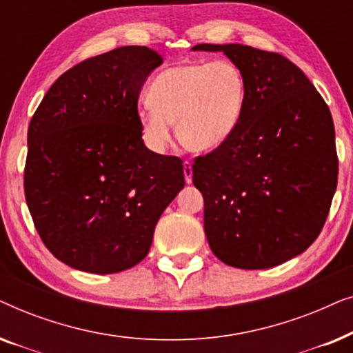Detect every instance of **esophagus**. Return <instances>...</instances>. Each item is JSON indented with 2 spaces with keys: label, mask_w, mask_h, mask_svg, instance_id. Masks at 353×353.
Listing matches in <instances>:
<instances>
[{
  "label": "esophagus",
  "mask_w": 353,
  "mask_h": 353,
  "mask_svg": "<svg viewBox=\"0 0 353 353\" xmlns=\"http://www.w3.org/2000/svg\"><path fill=\"white\" fill-rule=\"evenodd\" d=\"M183 173H185V181L188 183V185H191L192 183V165L190 161H185V163H183Z\"/></svg>",
  "instance_id": "34e87169"
}]
</instances>
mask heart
<instances>
[{
	"label": "heart",
	"mask_w": 353,
	"mask_h": 353,
	"mask_svg": "<svg viewBox=\"0 0 353 353\" xmlns=\"http://www.w3.org/2000/svg\"><path fill=\"white\" fill-rule=\"evenodd\" d=\"M149 104L138 122L146 146L165 152L176 137L191 152H210L233 137L243 115L245 79L226 59L173 65L162 70L148 90Z\"/></svg>",
	"instance_id": "b5f03b06"
}]
</instances>
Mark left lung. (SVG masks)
<instances>
[{"mask_svg": "<svg viewBox=\"0 0 353 353\" xmlns=\"http://www.w3.org/2000/svg\"><path fill=\"white\" fill-rule=\"evenodd\" d=\"M192 51H221L245 79L238 130L192 163L207 241L230 267H276L310 248L330 214L337 186L330 108L276 52L207 43Z\"/></svg>", "mask_w": 353, "mask_h": 353, "instance_id": "obj_1", "label": "left lung"}]
</instances>
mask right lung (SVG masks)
I'll list each match as a JSON object with an SVG mask.
<instances>
[{
  "label": "right lung",
  "instance_id": "add662e5",
  "mask_svg": "<svg viewBox=\"0 0 353 353\" xmlns=\"http://www.w3.org/2000/svg\"><path fill=\"white\" fill-rule=\"evenodd\" d=\"M162 57L122 46L57 79L28 125L23 190L57 260L110 274L146 257L162 212L185 186L181 161L144 146L138 98Z\"/></svg>",
  "mask_w": 353,
  "mask_h": 353
}]
</instances>
